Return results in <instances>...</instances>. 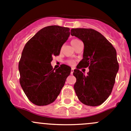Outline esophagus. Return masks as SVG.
<instances>
[{
	"label": "esophagus",
	"mask_w": 131,
	"mask_h": 131,
	"mask_svg": "<svg viewBox=\"0 0 131 131\" xmlns=\"http://www.w3.org/2000/svg\"><path fill=\"white\" fill-rule=\"evenodd\" d=\"M73 72H74V69L72 68V69H71V74H73Z\"/></svg>",
	"instance_id": "1"
}]
</instances>
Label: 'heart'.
Instances as JSON below:
<instances>
[{"instance_id":"obj_1","label":"heart","mask_w":131,"mask_h":131,"mask_svg":"<svg viewBox=\"0 0 131 131\" xmlns=\"http://www.w3.org/2000/svg\"><path fill=\"white\" fill-rule=\"evenodd\" d=\"M79 41H80V40L78 39H72V41H71V45H72V46L74 47V46L77 44V42H78ZM67 63L70 66H73L74 64V62L73 60H67Z\"/></svg>"}]
</instances>
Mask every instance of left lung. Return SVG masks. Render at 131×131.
<instances>
[{"instance_id": "8db88e82", "label": "left lung", "mask_w": 131, "mask_h": 131, "mask_svg": "<svg viewBox=\"0 0 131 131\" xmlns=\"http://www.w3.org/2000/svg\"><path fill=\"white\" fill-rule=\"evenodd\" d=\"M71 36L84 44L83 59L74 70L76 81L74 85L79 100L87 106L103 104L112 92L119 69L116 51L111 42L97 31L92 28H72ZM89 67L85 75L79 69Z\"/></svg>"}]
</instances>
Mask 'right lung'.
I'll return each instance as SVG.
<instances>
[{
	"instance_id": "right-lung-1",
	"label": "right lung",
	"mask_w": 131,
	"mask_h": 131,
	"mask_svg": "<svg viewBox=\"0 0 131 131\" xmlns=\"http://www.w3.org/2000/svg\"><path fill=\"white\" fill-rule=\"evenodd\" d=\"M69 28L48 26L37 32L25 45L18 64L20 83L30 102L46 106L55 101L71 73L69 66L53 69L51 62L59 55L70 35Z\"/></svg>"
}]
</instances>
